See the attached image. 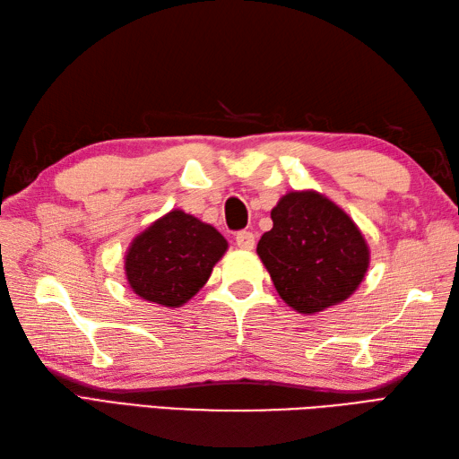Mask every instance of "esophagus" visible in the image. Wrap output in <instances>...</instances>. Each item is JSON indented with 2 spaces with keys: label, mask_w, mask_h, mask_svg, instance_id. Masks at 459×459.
Here are the masks:
<instances>
[{
  "label": "esophagus",
  "mask_w": 459,
  "mask_h": 459,
  "mask_svg": "<svg viewBox=\"0 0 459 459\" xmlns=\"http://www.w3.org/2000/svg\"><path fill=\"white\" fill-rule=\"evenodd\" d=\"M256 245V237L250 230L237 232V247L242 250H252Z\"/></svg>",
  "instance_id": "esophagus-1"
}]
</instances>
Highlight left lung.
Returning <instances> with one entry per match:
<instances>
[{
	"mask_svg": "<svg viewBox=\"0 0 459 459\" xmlns=\"http://www.w3.org/2000/svg\"><path fill=\"white\" fill-rule=\"evenodd\" d=\"M256 252L280 298L299 314L345 301L363 281L368 247L353 219L317 191H290L270 212Z\"/></svg>",
	"mask_w": 459,
	"mask_h": 459,
	"instance_id": "obj_1",
	"label": "left lung"
}]
</instances>
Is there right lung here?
I'll use <instances>...</instances> for the list:
<instances>
[{
	"label": "right lung",
	"instance_id": "obj_1",
	"mask_svg": "<svg viewBox=\"0 0 459 459\" xmlns=\"http://www.w3.org/2000/svg\"><path fill=\"white\" fill-rule=\"evenodd\" d=\"M227 248L217 229L175 209L132 240L124 258L126 278L142 299L179 307L207 284Z\"/></svg>",
	"mask_w": 459,
	"mask_h": 459
}]
</instances>
